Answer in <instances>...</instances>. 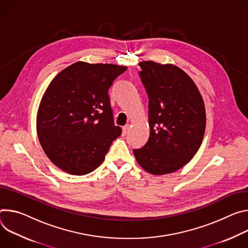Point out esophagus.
I'll return each instance as SVG.
<instances>
[{
	"instance_id": "1",
	"label": "esophagus",
	"mask_w": 248,
	"mask_h": 248,
	"mask_svg": "<svg viewBox=\"0 0 248 248\" xmlns=\"http://www.w3.org/2000/svg\"><path fill=\"white\" fill-rule=\"evenodd\" d=\"M128 130H129V125H125V126L122 128V133H123V135H126L127 132H128Z\"/></svg>"
}]
</instances>
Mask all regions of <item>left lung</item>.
<instances>
[{"label": "left lung", "instance_id": "obj_1", "mask_svg": "<svg viewBox=\"0 0 248 248\" xmlns=\"http://www.w3.org/2000/svg\"><path fill=\"white\" fill-rule=\"evenodd\" d=\"M139 66L149 96L150 137L134 155L149 173L169 174L198 152L206 128L205 104L193 79L180 68L153 61Z\"/></svg>", "mask_w": 248, "mask_h": 248}]
</instances>
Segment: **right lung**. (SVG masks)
Masks as SVG:
<instances>
[{
    "instance_id": "add662e5",
    "label": "right lung",
    "mask_w": 248,
    "mask_h": 248,
    "mask_svg": "<svg viewBox=\"0 0 248 248\" xmlns=\"http://www.w3.org/2000/svg\"><path fill=\"white\" fill-rule=\"evenodd\" d=\"M126 70L79 61L50 82L38 107L36 131L44 153L63 171L73 175L93 171L121 135L108 91Z\"/></svg>"
}]
</instances>
